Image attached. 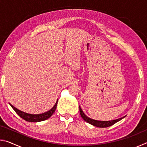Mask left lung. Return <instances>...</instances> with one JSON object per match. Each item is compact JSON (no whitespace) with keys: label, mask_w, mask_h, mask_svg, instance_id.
I'll return each mask as SVG.
<instances>
[{"label":"left lung","mask_w":147,"mask_h":147,"mask_svg":"<svg viewBox=\"0 0 147 147\" xmlns=\"http://www.w3.org/2000/svg\"><path fill=\"white\" fill-rule=\"evenodd\" d=\"M79 109H80V115L82 117L84 121L87 123H88L89 124H92L94 126H96V127L98 128H106V127H109L111 125H113L114 124H115L116 123H117L118 121H121V119H123V118L125 117V116L123 117L119 118L118 119H115V120H113V121H97V120H94V119H91L88 117V116L86 115V114L84 113V111H82V109L80 108V106H79Z\"/></svg>","instance_id":"obj_1"}]
</instances>
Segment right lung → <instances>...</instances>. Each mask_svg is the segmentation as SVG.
<instances>
[{
  "label": "right lung",
  "instance_id": "obj_1",
  "mask_svg": "<svg viewBox=\"0 0 147 147\" xmlns=\"http://www.w3.org/2000/svg\"><path fill=\"white\" fill-rule=\"evenodd\" d=\"M57 104H58V100L56 101V102L55 104H54V106L51 109H50V110L40 114L27 113L24 112V111L19 110V109L16 108V107H14L13 105H11V104H10L11 108L14 109L15 111H16V112L18 114V115L21 117L22 119H23L24 120H25L28 122H34V123H37V122L45 121L47 119H48L49 118L51 117L56 110Z\"/></svg>",
  "mask_w": 147,
  "mask_h": 147
}]
</instances>
